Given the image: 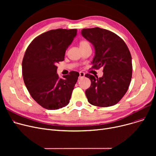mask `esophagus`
<instances>
[{"label":"esophagus","instance_id":"1","mask_svg":"<svg viewBox=\"0 0 156 156\" xmlns=\"http://www.w3.org/2000/svg\"><path fill=\"white\" fill-rule=\"evenodd\" d=\"M85 76V73L83 72H80V76H79V78H83Z\"/></svg>","mask_w":156,"mask_h":156}]
</instances>
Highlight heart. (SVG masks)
<instances>
[{"instance_id": "b5f03b06", "label": "heart", "mask_w": 156, "mask_h": 156, "mask_svg": "<svg viewBox=\"0 0 156 156\" xmlns=\"http://www.w3.org/2000/svg\"><path fill=\"white\" fill-rule=\"evenodd\" d=\"M88 44L87 42H86V41H81V42L80 43V45H85V44Z\"/></svg>"}]
</instances>
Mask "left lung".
Returning a JSON list of instances; mask_svg holds the SVG:
<instances>
[{
	"instance_id": "left-lung-1",
	"label": "left lung",
	"mask_w": 156,
	"mask_h": 156,
	"mask_svg": "<svg viewBox=\"0 0 156 156\" xmlns=\"http://www.w3.org/2000/svg\"><path fill=\"white\" fill-rule=\"evenodd\" d=\"M81 34L94 47L92 68H102L104 73L100 78L85 75L91 81L90 87L85 91L88 101L99 107L115 105L127 92L132 80L129 49L119 36L107 30L99 27L83 29Z\"/></svg>"
}]
</instances>
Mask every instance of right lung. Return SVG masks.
I'll return each mask as SVG.
<instances>
[{"mask_svg":"<svg viewBox=\"0 0 156 156\" xmlns=\"http://www.w3.org/2000/svg\"><path fill=\"white\" fill-rule=\"evenodd\" d=\"M76 35V29L48 31L33 40L24 54V84L33 99L47 109H59L69 102L80 74L71 71L60 78L56 64L64 61L66 51Z\"/></svg>","mask_w":156,"mask_h":156,"instance_id":"add662e5","label":"right lung"}]
</instances>
